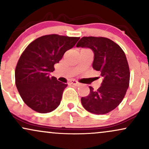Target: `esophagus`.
Here are the masks:
<instances>
[{
	"instance_id": "obj_1",
	"label": "esophagus",
	"mask_w": 149,
	"mask_h": 149,
	"mask_svg": "<svg viewBox=\"0 0 149 149\" xmlns=\"http://www.w3.org/2000/svg\"><path fill=\"white\" fill-rule=\"evenodd\" d=\"M70 83L72 84V85H75V86H80V83H79V82H78V81H76V80H71Z\"/></svg>"
}]
</instances>
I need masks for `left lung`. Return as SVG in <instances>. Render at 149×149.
Returning <instances> with one entry per match:
<instances>
[{
    "label": "left lung",
    "instance_id": "left-lung-1",
    "mask_svg": "<svg viewBox=\"0 0 149 149\" xmlns=\"http://www.w3.org/2000/svg\"><path fill=\"white\" fill-rule=\"evenodd\" d=\"M76 47L92 50V67L103 79L97 90L89 87V94L81 98L82 106L95 114L108 113L121 103L128 88L130 70L126 55L118 44L105 37H83Z\"/></svg>",
    "mask_w": 149,
    "mask_h": 149
}]
</instances>
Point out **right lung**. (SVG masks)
<instances>
[{
    "label": "right lung",
    "instance_id": "obj_1",
    "mask_svg": "<svg viewBox=\"0 0 149 149\" xmlns=\"http://www.w3.org/2000/svg\"><path fill=\"white\" fill-rule=\"evenodd\" d=\"M80 37L48 35L36 39L21 54L15 69V82L21 97L28 107L39 113H48L59 106L67 84L50 73L66 51Z\"/></svg>",
    "mask_w": 149,
    "mask_h": 149
}]
</instances>
